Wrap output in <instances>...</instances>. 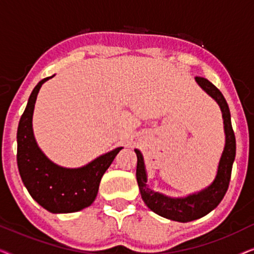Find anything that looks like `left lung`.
I'll return each mask as SVG.
<instances>
[{"instance_id": "obj_1", "label": "left lung", "mask_w": 254, "mask_h": 254, "mask_svg": "<svg viewBox=\"0 0 254 254\" xmlns=\"http://www.w3.org/2000/svg\"><path fill=\"white\" fill-rule=\"evenodd\" d=\"M197 84L204 90L220 106L224 124L225 145L218 163L217 173L214 182L206 189L197 193L190 194L185 197H170L164 194L155 192L148 186V177L145 172L143 156L135 149L137 156L136 180L140 189L142 200L148 208L159 216L177 222H190L201 218L215 209L227 193L230 183L232 164L236 157V137L231 126L230 110L222 92L203 77H195Z\"/></svg>"}]
</instances>
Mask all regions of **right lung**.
I'll return each mask as SVG.
<instances>
[{
    "instance_id": "obj_1",
    "label": "right lung",
    "mask_w": 254,
    "mask_h": 254,
    "mask_svg": "<svg viewBox=\"0 0 254 254\" xmlns=\"http://www.w3.org/2000/svg\"><path fill=\"white\" fill-rule=\"evenodd\" d=\"M53 76L41 79L36 85L20 118L17 129V165L26 190L41 207L54 214L74 213L91 206L103 175L123 147L77 169L62 168L47 158L34 138L32 117L41 85Z\"/></svg>"
}]
</instances>
